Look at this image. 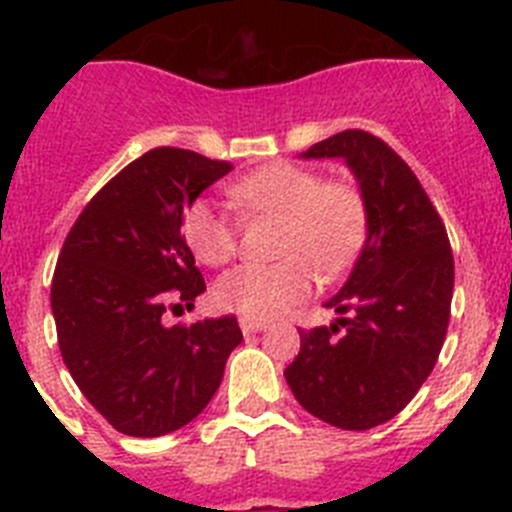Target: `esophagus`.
<instances>
[{
	"instance_id": "34e87169",
	"label": "esophagus",
	"mask_w": 512,
	"mask_h": 512,
	"mask_svg": "<svg viewBox=\"0 0 512 512\" xmlns=\"http://www.w3.org/2000/svg\"><path fill=\"white\" fill-rule=\"evenodd\" d=\"M241 330H243V333H261V330H266V323H264V320L241 318Z\"/></svg>"
}]
</instances>
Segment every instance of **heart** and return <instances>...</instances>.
I'll use <instances>...</instances> for the list:
<instances>
[{
	"mask_svg": "<svg viewBox=\"0 0 512 512\" xmlns=\"http://www.w3.org/2000/svg\"><path fill=\"white\" fill-rule=\"evenodd\" d=\"M228 197L243 217L279 220L277 264H246L217 279L215 302L243 318L269 320L305 300L312 269L330 277L351 264L366 233V205L343 179L274 161L235 179ZM187 246L202 264L223 266L241 246V230L228 212L194 200L182 220Z\"/></svg>",
	"mask_w": 512,
	"mask_h": 512,
	"instance_id": "1",
	"label": "heart"
}]
</instances>
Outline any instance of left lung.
I'll use <instances>...</instances> for the list:
<instances>
[{
  "instance_id": "left-lung-1",
  "label": "left lung",
  "mask_w": 512,
  "mask_h": 512,
  "mask_svg": "<svg viewBox=\"0 0 512 512\" xmlns=\"http://www.w3.org/2000/svg\"><path fill=\"white\" fill-rule=\"evenodd\" d=\"M305 156L351 166L369 235L348 282L325 302L341 318L300 330L284 377L307 413L369 431L395 418L436 366L454 295L451 243L418 176L377 135L343 130Z\"/></svg>"
}]
</instances>
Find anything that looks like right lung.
Masks as SVG:
<instances>
[{
  "label": "right lung",
  "mask_w": 512,
  "mask_h": 512,
  "mask_svg": "<svg viewBox=\"0 0 512 512\" xmlns=\"http://www.w3.org/2000/svg\"><path fill=\"white\" fill-rule=\"evenodd\" d=\"M233 169L184 148L143 153L71 225L51 284L63 364L115 431L156 438L194 420L243 341L235 315L164 325L205 279L182 235L184 210Z\"/></svg>",
  "instance_id": "right-lung-1"
}]
</instances>
